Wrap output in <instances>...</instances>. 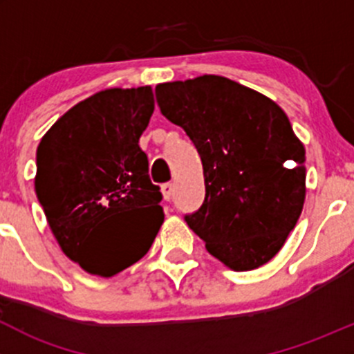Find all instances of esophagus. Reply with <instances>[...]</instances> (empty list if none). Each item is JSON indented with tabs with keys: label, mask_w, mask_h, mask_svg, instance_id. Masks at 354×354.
Segmentation results:
<instances>
[{
	"label": "esophagus",
	"mask_w": 354,
	"mask_h": 354,
	"mask_svg": "<svg viewBox=\"0 0 354 354\" xmlns=\"http://www.w3.org/2000/svg\"><path fill=\"white\" fill-rule=\"evenodd\" d=\"M160 192H162L164 200H166V202H169L171 197H173V185L171 183L160 185Z\"/></svg>",
	"instance_id": "obj_1"
}]
</instances>
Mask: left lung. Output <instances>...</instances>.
Here are the masks:
<instances>
[{
    "label": "left lung",
    "instance_id": "8db88e82",
    "mask_svg": "<svg viewBox=\"0 0 354 354\" xmlns=\"http://www.w3.org/2000/svg\"><path fill=\"white\" fill-rule=\"evenodd\" d=\"M156 97L202 159L205 200L185 221L226 267L259 269L286 243L305 203V147L286 113L219 75L159 84Z\"/></svg>",
    "mask_w": 354,
    "mask_h": 354
}]
</instances>
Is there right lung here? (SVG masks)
Returning <instances> with one entry per match:
<instances>
[{
    "label": "right lung",
    "mask_w": 354,
    "mask_h": 354,
    "mask_svg": "<svg viewBox=\"0 0 354 354\" xmlns=\"http://www.w3.org/2000/svg\"><path fill=\"white\" fill-rule=\"evenodd\" d=\"M152 113L151 85L106 88L41 138L35 194L63 253L88 274L111 277L138 262L164 221L138 145Z\"/></svg>",
    "instance_id": "1"
}]
</instances>
